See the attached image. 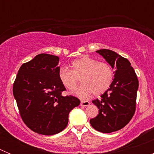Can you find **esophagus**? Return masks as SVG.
I'll return each instance as SVG.
<instances>
[{"label": "esophagus", "instance_id": "1", "mask_svg": "<svg viewBox=\"0 0 154 154\" xmlns=\"http://www.w3.org/2000/svg\"><path fill=\"white\" fill-rule=\"evenodd\" d=\"M88 105H90V102L87 101V100H81L80 102V106H87Z\"/></svg>", "mask_w": 154, "mask_h": 154}]
</instances>
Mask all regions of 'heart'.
I'll return each mask as SVG.
<instances>
[{"instance_id": "b5f03b06", "label": "heart", "mask_w": 154, "mask_h": 154, "mask_svg": "<svg viewBox=\"0 0 154 154\" xmlns=\"http://www.w3.org/2000/svg\"><path fill=\"white\" fill-rule=\"evenodd\" d=\"M70 66L71 70L64 66L60 68L58 78L61 84L69 91L77 88L80 79L82 85L74 91V94L81 99H86L92 94H103L114 79V71L109 63L98 62L88 56L74 60Z\"/></svg>"}]
</instances>
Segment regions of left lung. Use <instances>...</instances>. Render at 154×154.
Here are the masks:
<instances>
[{
  "instance_id": "1",
  "label": "left lung",
  "mask_w": 154,
  "mask_h": 154,
  "mask_svg": "<svg viewBox=\"0 0 154 154\" xmlns=\"http://www.w3.org/2000/svg\"><path fill=\"white\" fill-rule=\"evenodd\" d=\"M96 52L116 71L111 86L100 96L101 98L92 100L99 113L90 120V124L97 131L109 133L123 128L133 118L139 80L128 60L111 50L101 49Z\"/></svg>"
}]
</instances>
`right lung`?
Returning <instances> with one entry per match:
<instances>
[{"label": "right lung", "instance_id": "obj_1", "mask_svg": "<svg viewBox=\"0 0 154 154\" xmlns=\"http://www.w3.org/2000/svg\"><path fill=\"white\" fill-rule=\"evenodd\" d=\"M60 58L40 54L24 63L13 84V95L23 122L32 131L46 136L63 131L68 115L79 106L74 96H63L66 88L58 78Z\"/></svg>", "mask_w": 154, "mask_h": 154}]
</instances>
